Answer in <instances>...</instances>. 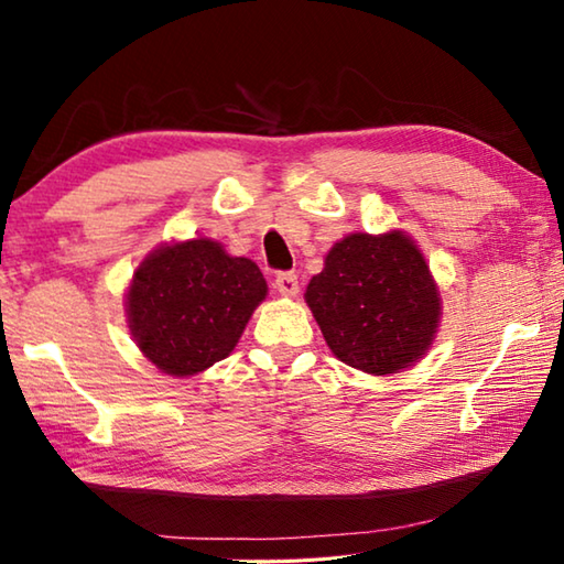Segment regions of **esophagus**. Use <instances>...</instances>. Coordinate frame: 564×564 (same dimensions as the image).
I'll return each mask as SVG.
<instances>
[{
  "mask_svg": "<svg viewBox=\"0 0 564 564\" xmlns=\"http://www.w3.org/2000/svg\"><path fill=\"white\" fill-rule=\"evenodd\" d=\"M275 289H279V293L285 295V299H293V295H299V275L293 271H281L275 275Z\"/></svg>",
  "mask_w": 564,
  "mask_h": 564,
  "instance_id": "34e87169",
  "label": "esophagus"
}]
</instances>
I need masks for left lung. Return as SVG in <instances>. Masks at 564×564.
Here are the masks:
<instances>
[{"instance_id":"1","label":"left lung","mask_w":564,"mask_h":564,"mask_svg":"<svg viewBox=\"0 0 564 564\" xmlns=\"http://www.w3.org/2000/svg\"><path fill=\"white\" fill-rule=\"evenodd\" d=\"M333 356L388 376L425 356L441 323V293L425 256L403 231L350 234L305 289Z\"/></svg>"}]
</instances>
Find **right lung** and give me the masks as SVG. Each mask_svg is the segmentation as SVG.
Segmentation results:
<instances>
[{"label":"right lung","instance_id":"add662e5","mask_svg":"<svg viewBox=\"0 0 564 564\" xmlns=\"http://www.w3.org/2000/svg\"><path fill=\"white\" fill-rule=\"evenodd\" d=\"M265 293L259 265L212 238L159 246L129 285L131 336L161 373L196 376L236 348Z\"/></svg>","mask_w":564,"mask_h":564}]
</instances>
